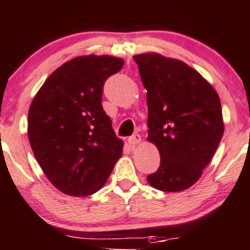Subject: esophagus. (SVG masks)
I'll list each match as a JSON object with an SVG mask.
<instances>
[{"label": "esophagus", "mask_w": 250, "mask_h": 250, "mask_svg": "<svg viewBox=\"0 0 250 250\" xmlns=\"http://www.w3.org/2000/svg\"><path fill=\"white\" fill-rule=\"evenodd\" d=\"M127 142L130 146H137V144H139L142 142V137H141V135H138V133H135V135L131 136L130 138L127 139Z\"/></svg>", "instance_id": "obj_1"}]
</instances>
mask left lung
<instances>
[{
    "label": "left lung",
    "mask_w": 250,
    "mask_h": 250,
    "mask_svg": "<svg viewBox=\"0 0 250 250\" xmlns=\"http://www.w3.org/2000/svg\"><path fill=\"white\" fill-rule=\"evenodd\" d=\"M146 89L147 141L160 151V167L147 182L181 192L200 179L219 146L224 123L219 96L185 62L146 52L133 56Z\"/></svg>",
    "instance_id": "obj_1"
}]
</instances>
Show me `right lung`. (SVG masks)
Masks as SVG:
<instances>
[{"instance_id": "1", "label": "right lung", "mask_w": 250, "mask_h": 250, "mask_svg": "<svg viewBox=\"0 0 250 250\" xmlns=\"http://www.w3.org/2000/svg\"><path fill=\"white\" fill-rule=\"evenodd\" d=\"M124 65L112 56H80L47 77L28 111V139L51 184L87 197L106 184L124 143L104 113V83Z\"/></svg>"}]
</instances>
